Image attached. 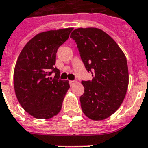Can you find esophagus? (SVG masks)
I'll return each instance as SVG.
<instances>
[{"label":"esophagus","instance_id":"1","mask_svg":"<svg viewBox=\"0 0 148 148\" xmlns=\"http://www.w3.org/2000/svg\"><path fill=\"white\" fill-rule=\"evenodd\" d=\"M77 82V80H70V85L71 86V85H73L74 84H75V83Z\"/></svg>","mask_w":148,"mask_h":148}]
</instances>
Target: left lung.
I'll list each match as a JSON object with an SVG mask.
<instances>
[{"mask_svg":"<svg viewBox=\"0 0 148 148\" xmlns=\"http://www.w3.org/2000/svg\"><path fill=\"white\" fill-rule=\"evenodd\" d=\"M93 80L82 81L80 97L83 112L95 121L107 119L120 107L128 86V69L124 52L100 29L78 28L71 34Z\"/></svg>","mask_w":148,"mask_h":148,"instance_id":"obj_1","label":"left lung"}]
</instances>
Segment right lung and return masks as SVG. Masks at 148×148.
<instances>
[{"mask_svg": "<svg viewBox=\"0 0 148 148\" xmlns=\"http://www.w3.org/2000/svg\"><path fill=\"white\" fill-rule=\"evenodd\" d=\"M72 30L40 32L26 43L18 57L14 72L16 96L24 110L36 119H51L62 109L70 85L68 80H59L56 53ZM53 72L55 77L50 78Z\"/></svg>", "mask_w": 148, "mask_h": 148, "instance_id": "obj_1", "label": "right lung"}]
</instances>
